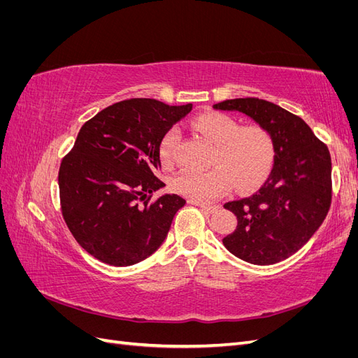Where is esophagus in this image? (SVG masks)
Wrapping results in <instances>:
<instances>
[{"label":"esophagus","mask_w":358,"mask_h":358,"mask_svg":"<svg viewBox=\"0 0 358 358\" xmlns=\"http://www.w3.org/2000/svg\"><path fill=\"white\" fill-rule=\"evenodd\" d=\"M192 203L197 204L199 208H201V210L208 212V213H213V212L218 210V208H220V206H216V204H204V203H197V201H192Z\"/></svg>","instance_id":"obj_1"}]
</instances>
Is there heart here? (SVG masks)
Listing matches in <instances>:
<instances>
[{"label": "heart", "mask_w": 358, "mask_h": 358, "mask_svg": "<svg viewBox=\"0 0 358 358\" xmlns=\"http://www.w3.org/2000/svg\"><path fill=\"white\" fill-rule=\"evenodd\" d=\"M192 129L213 146L212 164L215 167L197 171L180 170L171 179V188L194 201H212L231 189L248 191L257 187L273 166V137L262 125L241 124L234 117L208 112L192 121ZM178 142L176 129L162 136L158 155L164 166H171Z\"/></svg>", "instance_id": "b5f03b06"}]
</instances>
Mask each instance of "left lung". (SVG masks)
Here are the masks:
<instances>
[{
    "instance_id": "obj_1",
    "label": "left lung",
    "mask_w": 358,
    "mask_h": 358,
    "mask_svg": "<svg viewBox=\"0 0 358 358\" xmlns=\"http://www.w3.org/2000/svg\"><path fill=\"white\" fill-rule=\"evenodd\" d=\"M216 110L241 112L264 127L275 142L273 169L252 196L229 201L236 230L224 246L251 264L282 262L306 245L331 204L329 148L301 117L259 99H234L213 104Z\"/></svg>"
}]
</instances>
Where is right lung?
Wrapping results in <instances>:
<instances>
[{
	"instance_id": "right-lung-1",
	"label": "right lung",
	"mask_w": 358,
	"mask_h": 358,
	"mask_svg": "<svg viewBox=\"0 0 358 358\" xmlns=\"http://www.w3.org/2000/svg\"><path fill=\"white\" fill-rule=\"evenodd\" d=\"M192 109L152 99L115 103L85 122L62 158L58 183L64 221L74 239L100 262L133 266L166 241L187 201L164 194L157 178L159 140Z\"/></svg>"
}]
</instances>
